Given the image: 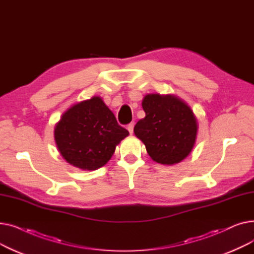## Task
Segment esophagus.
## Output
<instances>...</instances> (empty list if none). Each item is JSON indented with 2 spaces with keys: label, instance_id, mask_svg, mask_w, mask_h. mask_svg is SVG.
Masks as SVG:
<instances>
[{
  "label": "esophagus",
  "instance_id": "34e87169",
  "mask_svg": "<svg viewBox=\"0 0 254 254\" xmlns=\"http://www.w3.org/2000/svg\"><path fill=\"white\" fill-rule=\"evenodd\" d=\"M134 127H135V124L134 123H130L128 126H127V130L129 131V134L131 135L132 134V131H134Z\"/></svg>",
  "mask_w": 254,
  "mask_h": 254
}]
</instances>
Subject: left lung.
<instances>
[{
    "label": "left lung",
    "mask_w": 254,
    "mask_h": 254,
    "mask_svg": "<svg viewBox=\"0 0 254 254\" xmlns=\"http://www.w3.org/2000/svg\"><path fill=\"white\" fill-rule=\"evenodd\" d=\"M142 108L145 117L137 123L134 132L152 161L173 166L188 157L198 129L190 107L171 93H148L142 100Z\"/></svg>",
    "instance_id": "left-lung-1"
}]
</instances>
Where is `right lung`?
Instances as JSON below:
<instances>
[{
    "label": "right lung",
    "mask_w": 254,
    "mask_h": 254,
    "mask_svg": "<svg viewBox=\"0 0 254 254\" xmlns=\"http://www.w3.org/2000/svg\"><path fill=\"white\" fill-rule=\"evenodd\" d=\"M53 136L66 163L83 171H95L110 161L128 131L118 126L103 99L95 96L64 112Z\"/></svg>",
    "instance_id": "1"
}]
</instances>
